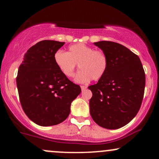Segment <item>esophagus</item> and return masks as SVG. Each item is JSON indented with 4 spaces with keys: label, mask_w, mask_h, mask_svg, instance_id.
<instances>
[{
    "label": "esophagus",
    "mask_w": 159,
    "mask_h": 159,
    "mask_svg": "<svg viewBox=\"0 0 159 159\" xmlns=\"http://www.w3.org/2000/svg\"><path fill=\"white\" fill-rule=\"evenodd\" d=\"M81 89H82V91H83L84 90H86L87 89V86H84V85H81Z\"/></svg>",
    "instance_id": "obj_1"
}]
</instances>
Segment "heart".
<instances>
[{
	"instance_id": "b5f03b06",
	"label": "heart",
	"mask_w": 159,
	"mask_h": 159,
	"mask_svg": "<svg viewBox=\"0 0 159 159\" xmlns=\"http://www.w3.org/2000/svg\"><path fill=\"white\" fill-rule=\"evenodd\" d=\"M53 59L59 71L66 77H73L77 64H79L81 70L75 77L77 83H86L92 79L98 80L105 75L108 68L106 54L101 51H95L84 43L71 45L67 53L57 51Z\"/></svg>"
}]
</instances>
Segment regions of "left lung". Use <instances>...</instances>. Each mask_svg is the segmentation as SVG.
<instances>
[{"label": "left lung", "mask_w": 159, "mask_h": 159, "mask_svg": "<svg viewBox=\"0 0 159 159\" xmlns=\"http://www.w3.org/2000/svg\"><path fill=\"white\" fill-rule=\"evenodd\" d=\"M106 54L108 68L92 91L90 112L100 127L116 129L127 125L138 114L142 103L145 75L140 58L119 43H94Z\"/></svg>", "instance_id": "left-lung-1"}]
</instances>
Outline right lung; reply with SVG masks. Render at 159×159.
Wrapping results in <instances>:
<instances>
[{"instance_id":"add662e5","label":"right lung","mask_w":159,"mask_h":159,"mask_svg":"<svg viewBox=\"0 0 159 159\" xmlns=\"http://www.w3.org/2000/svg\"><path fill=\"white\" fill-rule=\"evenodd\" d=\"M64 42L42 40L30 48L19 67L16 85L24 111L37 125H56L66 119L81 93L59 71L54 54Z\"/></svg>"}]
</instances>
